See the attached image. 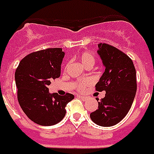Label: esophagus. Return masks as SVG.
<instances>
[{
  "instance_id": "1",
  "label": "esophagus",
  "mask_w": 154,
  "mask_h": 154,
  "mask_svg": "<svg viewBox=\"0 0 154 154\" xmlns=\"http://www.w3.org/2000/svg\"><path fill=\"white\" fill-rule=\"evenodd\" d=\"M78 97H79V98H80L83 101H86L87 99V97L83 96V95H78Z\"/></svg>"
}]
</instances>
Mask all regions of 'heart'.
<instances>
[{
    "mask_svg": "<svg viewBox=\"0 0 154 154\" xmlns=\"http://www.w3.org/2000/svg\"><path fill=\"white\" fill-rule=\"evenodd\" d=\"M79 60H80L82 64H83L85 67H93V65L94 64V63H95V58H94V55L92 53H91V52H89V51H84L83 53H81L80 56H79ZM89 80L79 82V83H76L75 87L79 91H83V90L85 89L86 86L89 84Z\"/></svg>",
    "mask_w": 154,
    "mask_h": 154,
    "instance_id": "obj_1",
    "label": "heart"
}]
</instances>
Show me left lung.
I'll use <instances>...</instances> for the list:
<instances>
[{
    "instance_id": "8db88e82",
    "label": "left lung",
    "mask_w": 154,
    "mask_h": 154,
    "mask_svg": "<svg viewBox=\"0 0 154 154\" xmlns=\"http://www.w3.org/2000/svg\"><path fill=\"white\" fill-rule=\"evenodd\" d=\"M98 47L106 69L95 89L106 91V94L90 117L98 126L109 127L121 122L132 106L137 91L136 70L132 60L115 47L105 43Z\"/></svg>"
}]
</instances>
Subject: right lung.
Returning a JSON list of instances; mask_svg holds the SVG:
<instances>
[{
    "label": "right lung",
    "mask_w": 154,
    "mask_h": 154,
    "mask_svg": "<svg viewBox=\"0 0 154 154\" xmlns=\"http://www.w3.org/2000/svg\"><path fill=\"white\" fill-rule=\"evenodd\" d=\"M64 57L62 48H47L22 59L15 72L17 99L28 119L40 126H53L66 114L65 107L75 96L50 94L51 79L59 78Z\"/></svg>",
    "instance_id": "obj_1"
}]
</instances>
